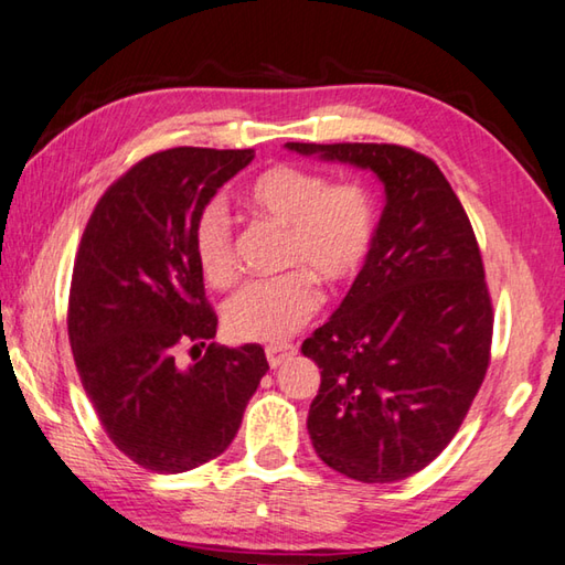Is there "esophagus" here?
<instances>
[{
  "label": "esophagus",
  "mask_w": 565,
  "mask_h": 565,
  "mask_svg": "<svg viewBox=\"0 0 565 565\" xmlns=\"http://www.w3.org/2000/svg\"><path fill=\"white\" fill-rule=\"evenodd\" d=\"M296 355V348L294 345H286V342H279V345H269L267 348V360H269V367H279L286 360H291Z\"/></svg>",
  "instance_id": "34e87169"
}]
</instances>
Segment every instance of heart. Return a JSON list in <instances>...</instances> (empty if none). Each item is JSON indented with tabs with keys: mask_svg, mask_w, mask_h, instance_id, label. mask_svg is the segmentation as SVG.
Segmentation results:
<instances>
[{
	"mask_svg": "<svg viewBox=\"0 0 565 565\" xmlns=\"http://www.w3.org/2000/svg\"><path fill=\"white\" fill-rule=\"evenodd\" d=\"M242 201L252 213L286 227L284 267L298 269L242 286L225 303V328L237 340L276 345L316 313L312 275L330 289L358 279L372 249L374 207L362 185H330L326 175L289 163L254 175ZM193 249L210 284L227 286L235 279V237L225 205L207 203L198 213Z\"/></svg>",
	"mask_w": 565,
	"mask_h": 565,
	"instance_id": "obj_1",
	"label": "heart"
}]
</instances>
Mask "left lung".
I'll return each instance as SVG.
<instances>
[{"label":"left lung","mask_w":565,"mask_h":565,"mask_svg":"<svg viewBox=\"0 0 565 565\" xmlns=\"http://www.w3.org/2000/svg\"><path fill=\"white\" fill-rule=\"evenodd\" d=\"M372 171L384 210L367 264L301 352L318 458L360 482L424 470L466 418L490 364L492 303L478 239L438 166L396 143H284Z\"/></svg>","instance_id":"obj_1"}]
</instances>
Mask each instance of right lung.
I'll list each match as a JSON object with an SVG mask.
<instances>
[{
  "label": "right lung",
  "instance_id": "1",
  "mask_svg": "<svg viewBox=\"0 0 565 565\" xmlns=\"http://www.w3.org/2000/svg\"><path fill=\"white\" fill-rule=\"evenodd\" d=\"M252 149L151 153L99 198L73 267L68 335L109 440L137 466L185 472L225 452L267 374L264 348L215 345L193 225ZM181 344L207 347L188 369Z\"/></svg>",
  "mask_w": 565,
  "mask_h": 565
}]
</instances>
